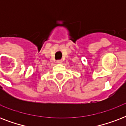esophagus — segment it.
Listing matches in <instances>:
<instances>
[{"label":"esophagus","mask_w":126,"mask_h":126,"mask_svg":"<svg viewBox=\"0 0 126 126\" xmlns=\"http://www.w3.org/2000/svg\"><path fill=\"white\" fill-rule=\"evenodd\" d=\"M62 62H63L62 60H57V63H58V64H61V63H62Z\"/></svg>","instance_id":"esophagus-1"}]
</instances>
